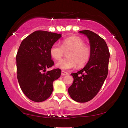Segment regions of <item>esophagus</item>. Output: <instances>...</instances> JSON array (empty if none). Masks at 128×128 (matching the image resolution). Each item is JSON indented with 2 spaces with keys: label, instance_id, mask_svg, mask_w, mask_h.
Masks as SVG:
<instances>
[{
  "label": "esophagus",
  "instance_id": "34e87169",
  "mask_svg": "<svg viewBox=\"0 0 128 128\" xmlns=\"http://www.w3.org/2000/svg\"><path fill=\"white\" fill-rule=\"evenodd\" d=\"M61 74H62V76H66V75L68 74V73L67 72H66V71H61Z\"/></svg>",
  "mask_w": 128,
  "mask_h": 128
}]
</instances>
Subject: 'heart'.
I'll return each mask as SVG.
<instances>
[{"label": "heart", "instance_id": "b5f03b06", "mask_svg": "<svg viewBox=\"0 0 128 128\" xmlns=\"http://www.w3.org/2000/svg\"><path fill=\"white\" fill-rule=\"evenodd\" d=\"M84 40L78 36H71L63 40L62 45L54 43L51 47L50 53L56 60L60 59L65 52L67 58L56 63V67L62 70L73 68L76 65L78 68L84 67L87 64L91 57V50Z\"/></svg>", "mask_w": 128, "mask_h": 128}]
</instances>
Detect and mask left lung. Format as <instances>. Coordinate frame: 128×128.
<instances>
[{
    "label": "left lung",
    "mask_w": 128,
    "mask_h": 128,
    "mask_svg": "<svg viewBox=\"0 0 128 128\" xmlns=\"http://www.w3.org/2000/svg\"><path fill=\"white\" fill-rule=\"evenodd\" d=\"M79 32L89 38L91 57L84 68L71 74L74 81L68 91L73 100L86 102L98 93L108 76L110 54L106 42L100 36L88 30Z\"/></svg>",
    "instance_id": "left-lung-1"
}]
</instances>
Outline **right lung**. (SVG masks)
I'll use <instances>...</instances> for the list:
<instances>
[{
    "mask_svg": "<svg viewBox=\"0 0 128 128\" xmlns=\"http://www.w3.org/2000/svg\"><path fill=\"white\" fill-rule=\"evenodd\" d=\"M61 37L60 34L38 30L22 41L16 55L17 77L24 95L32 101L40 102L52 92V82L61 76L60 69L46 72L54 66L50 50Z\"/></svg>",
    "mask_w": 128,
    "mask_h": 128,
    "instance_id": "add662e5",
    "label": "right lung"
}]
</instances>
